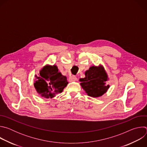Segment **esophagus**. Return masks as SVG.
<instances>
[{
	"label": "esophagus",
	"mask_w": 147,
	"mask_h": 147,
	"mask_svg": "<svg viewBox=\"0 0 147 147\" xmlns=\"http://www.w3.org/2000/svg\"><path fill=\"white\" fill-rule=\"evenodd\" d=\"M77 80V77L75 76H71L69 78V82H73L76 81Z\"/></svg>",
	"instance_id": "esophagus-1"
}]
</instances>
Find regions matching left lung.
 Here are the masks:
<instances>
[{"label":"left lung","instance_id":"8db88e82","mask_svg":"<svg viewBox=\"0 0 147 147\" xmlns=\"http://www.w3.org/2000/svg\"><path fill=\"white\" fill-rule=\"evenodd\" d=\"M86 77L80 78V85L90 96L97 98L105 94L110 86L107 85L108 74L102 65L92 66L85 72Z\"/></svg>","mask_w":147,"mask_h":147}]
</instances>
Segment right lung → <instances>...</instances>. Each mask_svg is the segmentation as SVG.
<instances>
[{
  "mask_svg": "<svg viewBox=\"0 0 147 147\" xmlns=\"http://www.w3.org/2000/svg\"><path fill=\"white\" fill-rule=\"evenodd\" d=\"M35 77L34 86L36 92L47 99L52 98L61 93L68 84L67 77L59 72L56 65L44 66L38 76Z\"/></svg>",
  "mask_w": 147,
  "mask_h": 147,
  "instance_id": "obj_1",
  "label": "right lung"
}]
</instances>
